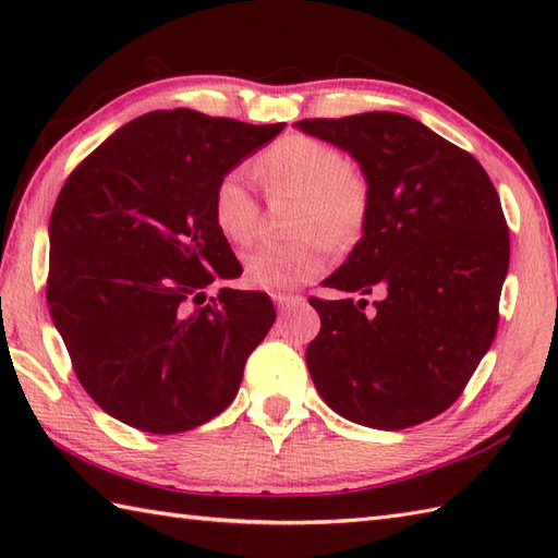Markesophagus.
I'll return each mask as SVG.
<instances>
[{
  "mask_svg": "<svg viewBox=\"0 0 558 558\" xmlns=\"http://www.w3.org/2000/svg\"><path fill=\"white\" fill-rule=\"evenodd\" d=\"M272 302H276V306H278L280 312H288V310H294V306H302L304 298H302V294L276 292V294H272Z\"/></svg>",
  "mask_w": 558,
  "mask_h": 558,
  "instance_id": "1",
  "label": "esophagus"
}]
</instances>
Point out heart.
Here are the masks:
<instances>
[{
	"mask_svg": "<svg viewBox=\"0 0 558 558\" xmlns=\"http://www.w3.org/2000/svg\"><path fill=\"white\" fill-rule=\"evenodd\" d=\"M268 192L300 198L290 244H260L244 260L248 286L292 290L326 268L328 246L350 248L369 220L372 194L364 174L342 153L312 136H286L254 162ZM213 220L230 244L244 246L256 234V201L242 172H228L213 192Z\"/></svg>",
	"mask_w": 558,
	"mask_h": 558,
	"instance_id": "b5f03b06",
	"label": "heart"
}]
</instances>
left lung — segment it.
<instances>
[{"label": "left lung", "mask_w": 558, "mask_h": 558, "mask_svg": "<svg viewBox=\"0 0 558 558\" xmlns=\"http://www.w3.org/2000/svg\"><path fill=\"white\" fill-rule=\"evenodd\" d=\"M345 150L369 184L362 240L326 288L372 294L314 300L322 330L306 348L312 381L354 424L398 432L448 410L492 348L508 272L506 218L482 165L398 112L302 120Z\"/></svg>", "instance_id": "1"}]
</instances>
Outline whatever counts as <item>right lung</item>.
<instances>
[{
    "label": "right lung",
    "mask_w": 558,
    "mask_h": 558,
    "mask_svg": "<svg viewBox=\"0 0 558 558\" xmlns=\"http://www.w3.org/2000/svg\"><path fill=\"white\" fill-rule=\"evenodd\" d=\"M286 124L156 110L69 174L50 218L47 304L88 396L134 429L180 434L234 400L276 310L222 288L236 258L213 220L220 177Z\"/></svg>",
    "instance_id": "1"
}]
</instances>
